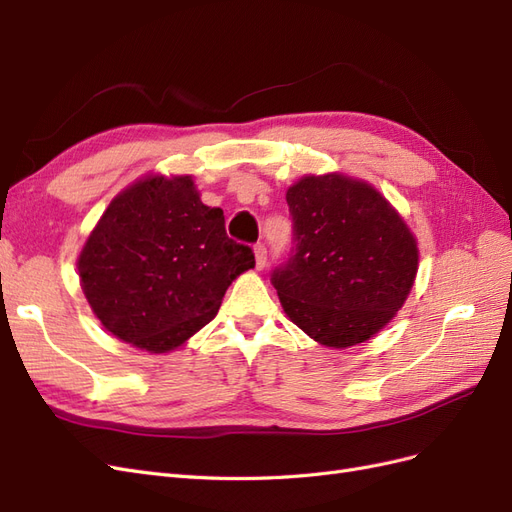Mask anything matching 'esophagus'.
<instances>
[{
    "label": "esophagus",
    "mask_w": 512,
    "mask_h": 512,
    "mask_svg": "<svg viewBox=\"0 0 512 512\" xmlns=\"http://www.w3.org/2000/svg\"><path fill=\"white\" fill-rule=\"evenodd\" d=\"M254 254H256V269H265V265H267V247L262 243H256Z\"/></svg>",
    "instance_id": "obj_1"
}]
</instances>
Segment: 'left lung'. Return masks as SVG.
<instances>
[{
	"label": "left lung",
	"mask_w": 512,
	"mask_h": 512,
	"mask_svg": "<svg viewBox=\"0 0 512 512\" xmlns=\"http://www.w3.org/2000/svg\"><path fill=\"white\" fill-rule=\"evenodd\" d=\"M292 243L271 273L284 312L316 342L348 348L376 335L404 305L416 241L367 183L303 177L286 194Z\"/></svg>",
	"instance_id": "8db88e82"
}]
</instances>
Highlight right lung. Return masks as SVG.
<instances>
[{"label":"right lung","instance_id":"right-lung-1","mask_svg":"<svg viewBox=\"0 0 512 512\" xmlns=\"http://www.w3.org/2000/svg\"><path fill=\"white\" fill-rule=\"evenodd\" d=\"M254 265L252 247L226 235L224 211L203 205L190 177H149L108 205L79 275L108 331L166 352L211 322L232 280Z\"/></svg>","mask_w":512,"mask_h":512}]
</instances>
